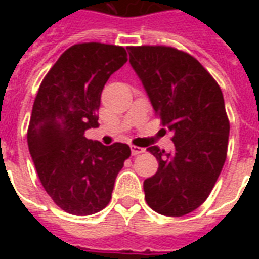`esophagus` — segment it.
Wrapping results in <instances>:
<instances>
[{
	"instance_id": "1",
	"label": "esophagus",
	"mask_w": 259,
	"mask_h": 259,
	"mask_svg": "<svg viewBox=\"0 0 259 259\" xmlns=\"http://www.w3.org/2000/svg\"><path fill=\"white\" fill-rule=\"evenodd\" d=\"M130 150H132V155H140L144 152V148L137 146H130Z\"/></svg>"
}]
</instances>
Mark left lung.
<instances>
[{
    "instance_id": "left-lung-1",
    "label": "left lung",
    "mask_w": 259,
    "mask_h": 259,
    "mask_svg": "<svg viewBox=\"0 0 259 259\" xmlns=\"http://www.w3.org/2000/svg\"><path fill=\"white\" fill-rule=\"evenodd\" d=\"M130 64L155 115L174 136V152L148 147L157 174L144 180L148 206L183 217L208 198L228 155V113L221 87L190 54L166 46L129 47Z\"/></svg>"
}]
</instances>
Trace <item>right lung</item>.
I'll return each mask as SVG.
<instances>
[{
    "label": "right lung",
    "mask_w": 259,
    "mask_h": 259,
    "mask_svg": "<svg viewBox=\"0 0 259 259\" xmlns=\"http://www.w3.org/2000/svg\"><path fill=\"white\" fill-rule=\"evenodd\" d=\"M127 61L120 46L80 42L69 47L42 79L33 104L27 146L44 190L68 213L85 217L109 204L130 147L85 139L98 126L101 93Z\"/></svg>",
    "instance_id": "add662e5"
}]
</instances>
